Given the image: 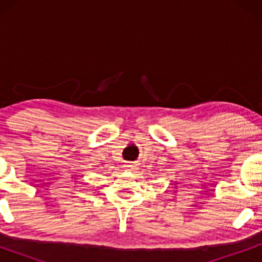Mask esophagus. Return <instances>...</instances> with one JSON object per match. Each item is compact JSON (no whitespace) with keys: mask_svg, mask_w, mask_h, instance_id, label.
Listing matches in <instances>:
<instances>
[{"mask_svg":"<svg viewBox=\"0 0 262 262\" xmlns=\"http://www.w3.org/2000/svg\"><path fill=\"white\" fill-rule=\"evenodd\" d=\"M127 168H128V169H131V170H134L135 169V164H127V166H126Z\"/></svg>","mask_w":262,"mask_h":262,"instance_id":"1","label":"esophagus"}]
</instances>
